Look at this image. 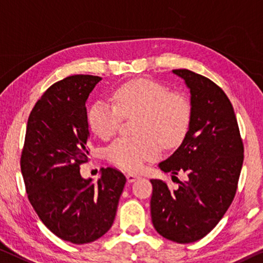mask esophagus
Returning <instances> with one entry per match:
<instances>
[{"mask_svg":"<svg viewBox=\"0 0 263 263\" xmlns=\"http://www.w3.org/2000/svg\"><path fill=\"white\" fill-rule=\"evenodd\" d=\"M127 180H128V182H134V181H136L137 179H140V176L139 175H135V174H132V173H128L127 174Z\"/></svg>","mask_w":263,"mask_h":263,"instance_id":"1","label":"esophagus"}]
</instances>
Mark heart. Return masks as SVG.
I'll list each match as a JSON object with an SVG mask.
<instances>
[{"label":"heart","mask_w":263,"mask_h":263,"mask_svg":"<svg viewBox=\"0 0 263 263\" xmlns=\"http://www.w3.org/2000/svg\"><path fill=\"white\" fill-rule=\"evenodd\" d=\"M111 102L98 100L88 110V123L94 134L108 140L118 130L122 116L137 114L136 136H122L108 145L107 159L128 172H139L145 161L160 154L161 143L179 145L187 135L192 119L188 99L149 79L121 84Z\"/></svg>","instance_id":"b5f03b06"}]
</instances>
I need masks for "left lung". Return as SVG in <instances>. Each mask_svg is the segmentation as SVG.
I'll list each match as a JSON object with an SVG mask.
<instances>
[{"label":"left lung","instance_id":"8db88e82","mask_svg":"<svg viewBox=\"0 0 263 263\" xmlns=\"http://www.w3.org/2000/svg\"><path fill=\"white\" fill-rule=\"evenodd\" d=\"M191 89L192 119L184 140L159 164L179 181L176 189L151 180L152 221L156 232L177 243L204 237L219 223L236 194L243 163V142L234 108L221 88L188 69L173 70Z\"/></svg>","mask_w":263,"mask_h":263}]
</instances>
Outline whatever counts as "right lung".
Returning a JSON list of instances; mask_svg holds the SVG:
<instances>
[{
    "mask_svg": "<svg viewBox=\"0 0 263 263\" xmlns=\"http://www.w3.org/2000/svg\"><path fill=\"white\" fill-rule=\"evenodd\" d=\"M100 76L72 75L48 88L31 110L21 154L28 200L44 226L64 241L89 243L114 222L126 176L102 168L92 183L80 174L88 162L86 102Z\"/></svg>",
    "mask_w": 263,
    "mask_h": 263,
    "instance_id": "1",
    "label": "right lung"
}]
</instances>
